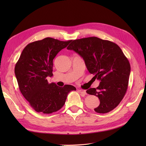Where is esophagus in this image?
I'll list each match as a JSON object with an SVG mask.
<instances>
[{"label": "esophagus", "instance_id": "1", "mask_svg": "<svg viewBox=\"0 0 146 146\" xmlns=\"http://www.w3.org/2000/svg\"><path fill=\"white\" fill-rule=\"evenodd\" d=\"M78 92H79V93H80V94H82L83 96L85 95L86 94V91H85V90H81V89H80V90H78Z\"/></svg>", "mask_w": 146, "mask_h": 146}]
</instances>
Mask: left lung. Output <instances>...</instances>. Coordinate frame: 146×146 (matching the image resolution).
Segmentation results:
<instances>
[{
  "mask_svg": "<svg viewBox=\"0 0 146 146\" xmlns=\"http://www.w3.org/2000/svg\"><path fill=\"white\" fill-rule=\"evenodd\" d=\"M81 56L93 78L100 80L97 88L86 90L95 95L100 105L94 108L105 113L118 106L125 95L131 73V65L122 49L115 43L97 37L73 40L67 47Z\"/></svg>",
  "mask_w": 146,
  "mask_h": 146,
  "instance_id": "obj_1",
  "label": "left lung"
}]
</instances>
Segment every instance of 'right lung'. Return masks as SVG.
Segmentation results:
<instances>
[{
	"instance_id": "1",
	"label": "right lung",
	"mask_w": 146,
	"mask_h": 146,
	"mask_svg": "<svg viewBox=\"0 0 146 146\" xmlns=\"http://www.w3.org/2000/svg\"><path fill=\"white\" fill-rule=\"evenodd\" d=\"M71 40L61 41L46 38L27 44L15 66L19 88L24 97L37 112L51 113L63 107L69 92L75 86L60 87L49 83L48 76L52 75L53 59Z\"/></svg>"
}]
</instances>
